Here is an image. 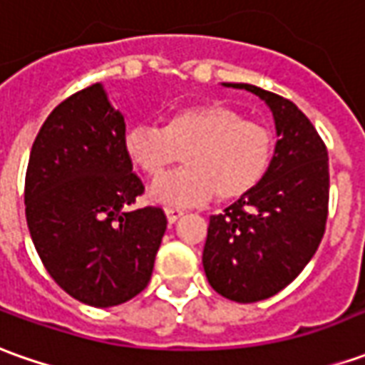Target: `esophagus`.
<instances>
[{"instance_id":"esophagus-1","label":"esophagus","mask_w":365,"mask_h":365,"mask_svg":"<svg viewBox=\"0 0 365 365\" xmlns=\"http://www.w3.org/2000/svg\"><path fill=\"white\" fill-rule=\"evenodd\" d=\"M182 215H183V210H180V207H165V217H168V222H170V224H175Z\"/></svg>"}]
</instances>
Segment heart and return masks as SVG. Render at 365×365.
Here are the masks:
<instances>
[{"mask_svg": "<svg viewBox=\"0 0 365 365\" xmlns=\"http://www.w3.org/2000/svg\"><path fill=\"white\" fill-rule=\"evenodd\" d=\"M123 153L143 175L158 180L183 155L185 170L150 187L162 205H197L215 197L235 202L264 182L276 155L274 131L234 108L210 101L173 111L162 130L133 125Z\"/></svg>", "mask_w": 365, "mask_h": 365, "instance_id": "b5f03b06", "label": "heart"}]
</instances>
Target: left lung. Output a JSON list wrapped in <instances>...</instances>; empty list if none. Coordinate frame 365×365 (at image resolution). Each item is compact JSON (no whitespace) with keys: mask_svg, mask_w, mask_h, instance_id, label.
I'll use <instances>...</instances> for the list:
<instances>
[{"mask_svg":"<svg viewBox=\"0 0 365 365\" xmlns=\"http://www.w3.org/2000/svg\"><path fill=\"white\" fill-rule=\"evenodd\" d=\"M224 86L262 99L279 138L264 182L210 217L203 245L210 286L232 302L252 304L282 292L318 250L328 220V150L289 99L252 83Z\"/></svg>","mask_w":365,"mask_h":365,"instance_id":"8db88e82","label":"left lung"}]
</instances>
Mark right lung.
I'll return each mask as SVG.
<instances>
[{
	"label": "right lung",
	"instance_id": "add662e5",
	"mask_svg": "<svg viewBox=\"0 0 365 365\" xmlns=\"http://www.w3.org/2000/svg\"><path fill=\"white\" fill-rule=\"evenodd\" d=\"M125 121L101 83L61 101L29 153L26 217L47 274L93 307L120 306L150 282L168 227L123 153Z\"/></svg>",
	"mask_w": 365,
	"mask_h": 365
}]
</instances>
